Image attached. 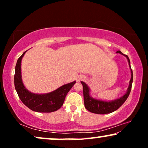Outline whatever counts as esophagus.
Segmentation results:
<instances>
[{
	"instance_id": "34e87169",
	"label": "esophagus",
	"mask_w": 148,
	"mask_h": 148,
	"mask_svg": "<svg viewBox=\"0 0 148 148\" xmlns=\"http://www.w3.org/2000/svg\"><path fill=\"white\" fill-rule=\"evenodd\" d=\"M82 78H80V79H82Z\"/></svg>"
}]
</instances>
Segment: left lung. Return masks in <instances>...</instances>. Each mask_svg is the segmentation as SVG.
<instances>
[{
  "instance_id": "8db88e82",
  "label": "left lung",
  "mask_w": 148,
  "mask_h": 148,
  "mask_svg": "<svg viewBox=\"0 0 148 148\" xmlns=\"http://www.w3.org/2000/svg\"><path fill=\"white\" fill-rule=\"evenodd\" d=\"M117 53H120L125 56L127 58L128 60L129 67L131 69V77L129 81V85L127 89V92L125 93V95H123L120 98L116 99V100L110 101V102H106L100 100H97V99L93 98L90 95V88L87 86L86 83L81 82L83 86V90H84V105L87 110L90 111L91 112L95 113V114H104L111 113L114 111L116 110L117 109L120 108L122 106L126 100L128 98L129 94H130L131 90V86H132L133 83V71L131 68L130 65V60L128 57V56L126 54H123L120 50H118L116 52Z\"/></svg>"
}]
</instances>
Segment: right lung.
I'll use <instances>...</instances> for the list:
<instances>
[{
	"label": "right lung",
	"instance_id": "add662e5",
	"mask_svg": "<svg viewBox=\"0 0 148 148\" xmlns=\"http://www.w3.org/2000/svg\"><path fill=\"white\" fill-rule=\"evenodd\" d=\"M18 58L15 66L14 76L15 88L21 102L32 110L38 112H52L57 110L63 104L64 99L69 90L75 84L74 81L69 84L63 85L53 92L44 94H34L25 88L22 82L21 63L24 54Z\"/></svg>",
	"mask_w": 148,
	"mask_h": 148
}]
</instances>
